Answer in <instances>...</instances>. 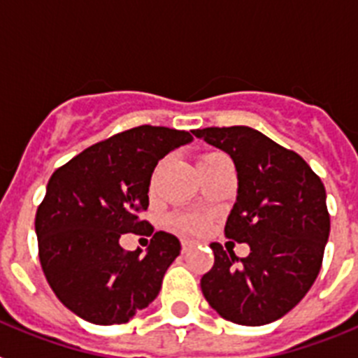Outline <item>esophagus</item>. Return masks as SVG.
<instances>
[{"mask_svg":"<svg viewBox=\"0 0 358 358\" xmlns=\"http://www.w3.org/2000/svg\"><path fill=\"white\" fill-rule=\"evenodd\" d=\"M192 248H194V242H189V240H182V252H188Z\"/></svg>","mask_w":358,"mask_h":358,"instance_id":"1","label":"esophagus"}]
</instances>
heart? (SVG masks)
<instances>
[{
	"label": "heart",
	"mask_w": 358,
	"mask_h": 358,
	"mask_svg": "<svg viewBox=\"0 0 358 358\" xmlns=\"http://www.w3.org/2000/svg\"><path fill=\"white\" fill-rule=\"evenodd\" d=\"M217 157H224V154L220 152H208V154H202L199 157V164L202 163H208V161H213ZM176 227L182 233H202V231L206 229V220L199 215H182V217H177L176 220Z\"/></svg>",
	"instance_id": "b5f03b06"
}]
</instances>
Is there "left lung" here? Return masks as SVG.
I'll return each instance as SVG.
<instances>
[{
	"mask_svg": "<svg viewBox=\"0 0 358 358\" xmlns=\"http://www.w3.org/2000/svg\"><path fill=\"white\" fill-rule=\"evenodd\" d=\"M192 132L235 163L238 192L224 231L251 248L238 258L233 249L211 243L215 264L202 276V294L218 315L236 324L278 321L301 301L321 271L330 235L324 185L301 156L251 127Z\"/></svg>",
	"mask_w": 358,
	"mask_h": 358,
	"instance_id": "8db88e82",
	"label": "left lung"
}]
</instances>
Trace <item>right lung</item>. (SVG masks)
Wrapping results in <instances>:
<instances>
[{"instance_id":"right-lung-1","label":"right lung","mask_w":358,"mask_h":358,"mask_svg":"<svg viewBox=\"0 0 358 358\" xmlns=\"http://www.w3.org/2000/svg\"><path fill=\"white\" fill-rule=\"evenodd\" d=\"M194 136L140 125L91 145L50 177L36 215L39 260L62 305L93 324H122L157 297L181 243L154 233L147 252L125 251V233L152 235L141 220L157 161Z\"/></svg>"}]
</instances>
